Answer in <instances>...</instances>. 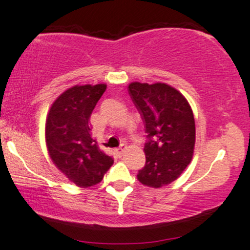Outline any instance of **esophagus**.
Returning a JSON list of instances; mask_svg holds the SVG:
<instances>
[{"mask_svg": "<svg viewBox=\"0 0 250 250\" xmlns=\"http://www.w3.org/2000/svg\"><path fill=\"white\" fill-rule=\"evenodd\" d=\"M125 145H122V146L121 147H119V148H116V149H115V154H116L117 156H122L123 155V153L125 152Z\"/></svg>", "mask_w": 250, "mask_h": 250, "instance_id": "1", "label": "esophagus"}]
</instances>
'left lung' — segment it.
<instances>
[{"label": "left lung", "mask_w": 250, "mask_h": 250, "mask_svg": "<svg viewBox=\"0 0 250 250\" xmlns=\"http://www.w3.org/2000/svg\"><path fill=\"white\" fill-rule=\"evenodd\" d=\"M128 91L141 114L148 141L146 165L138 180L159 188L174 182L191 163L196 144L192 109L182 92L165 83L128 85Z\"/></svg>", "instance_id": "obj_1"}]
</instances>
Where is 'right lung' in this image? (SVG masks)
Returning a JSON list of instances; mask_svg holds the SVG:
<instances>
[{
  "instance_id": "add662e5",
  "label": "right lung",
  "mask_w": 250,
  "mask_h": 250,
  "mask_svg": "<svg viewBox=\"0 0 250 250\" xmlns=\"http://www.w3.org/2000/svg\"><path fill=\"white\" fill-rule=\"evenodd\" d=\"M105 89L106 84L68 87L52 103L46 117L45 139L49 158L79 188L100 183L114 164L90 134V116Z\"/></svg>"
}]
</instances>
